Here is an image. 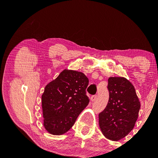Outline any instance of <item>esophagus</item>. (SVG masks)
Listing matches in <instances>:
<instances>
[{
  "mask_svg": "<svg viewBox=\"0 0 158 158\" xmlns=\"http://www.w3.org/2000/svg\"><path fill=\"white\" fill-rule=\"evenodd\" d=\"M96 98H97V95H94L92 97H91V101L94 102L95 99H96Z\"/></svg>",
  "mask_w": 158,
  "mask_h": 158,
  "instance_id": "1",
  "label": "esophagus"
}]
</instances>
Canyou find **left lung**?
I'll return each instance as SVG.
<instances>
[{
	"mask_svg": "<svg viewBox=\"0 0 158 158\" xmlns=\"http://www.w3.org/2000/svg\"><path fill=\"white\" fill-rule=\"evenodd\" d=\"M109 93L106 107L99 114V124L104 136L118 140L127 136L135 127L140 103L132 84L122 77H110Z\"/></svg>",
	"mask_w": 158,
	"mask_h": 158,
	"instance_id": "1",
	"label": "left lung"
}]
</instances>
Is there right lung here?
Wrapping results in <instances>:
<instances>
[{
  "label": "right lung",
  "mask_w": 158,
  "mask_h": 158,
  "mask_svg": "<svg viewBox=\"0 0 158 158\" xmlns=\"http://www.w3.org/2000/svg\"><path fill=\"white\" fill-rule=\"evenodd\" d=\"M89 80L84 73L64 70L47 84L42 95L44 125L54 135L70 130L89 99L86 95Z\"/></svg>",
  "instance_id": "obj_1"
}]
</instances>
